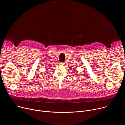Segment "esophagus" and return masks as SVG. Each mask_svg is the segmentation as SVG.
<instances>
[{"label": "esophagus", "instance_id": "esophagus-1", "mask_svg": "<svg viewBox=\"0 0 125 125\" xmlns=\"http://www.w3.org/2000/svg\"><path fill=\"white\" fill-rule=\"evenodd\" d=\"M59 64H60V65H64V64H65V63H64V62H60V63H59Z\"/></svg>", "mask_w": 125, "mask_h": 125}]
</instances>
